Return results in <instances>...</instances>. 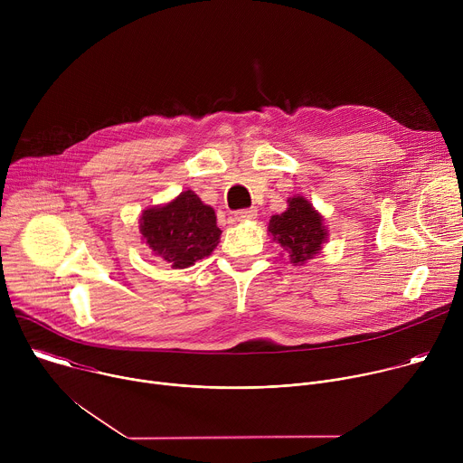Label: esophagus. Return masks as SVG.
Listing matches in <instances>:
<instances>
[{
  "label": "esophagus",
  "instance_id": "34e87169",
  "mask_svg": "<svg viewBox=\"0 0 463 463\" xmlns=\"http://www.w3.org/2000/svg\"><path fill=\"white\" fill-rule=\"evenodd\" d=\"M256 216H258V211H256L254 207H250V209H241V211L234 213V218H236L238 222H247V220H254Z\"/></svg>",
  "mask_w": 463,
  "mask_h": 463
}]
</instances>
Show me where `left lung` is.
Masks as SVG:
<instances>
[{
    "mask_svg": "<svg viewBox=\"0 0 463 463\" xmlns=\"http://www.w3.org/2000/svg\"><path fill=\"white\" fill-rule=\"evenodd\" d=\"M269 232L286 249L293 263L313 258L326 240L320 214L300 195L291 197L286 213L271 218Z\"/></svg>",
    "mask_w": 463,
    "mask_h": 463,
    "instance_id": "1",
    "label": "left lung"
}]
</instances>
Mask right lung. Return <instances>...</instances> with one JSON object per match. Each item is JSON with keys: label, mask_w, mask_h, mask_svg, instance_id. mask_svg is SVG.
Returning a JSON list of instances; mask_svg holds the SVG:
<instances>
[{"label": "right lung", "mask_w": 463, "mask_h": 463, "mask_svg": "<svg viewBox=\"0 0 463 463\" xmlns=\"http://www.w3.org/2000/svg\"><path fill=\"white\" fill-rule=\"evenodd\" d=\"M141 232L152 250L175 269L190 268L209 256L222 234L213 207L205 205L192 190L181 192L165 207L145 211Z\"/></svg>", "instance_id": "add662e5"}]
</instances>
